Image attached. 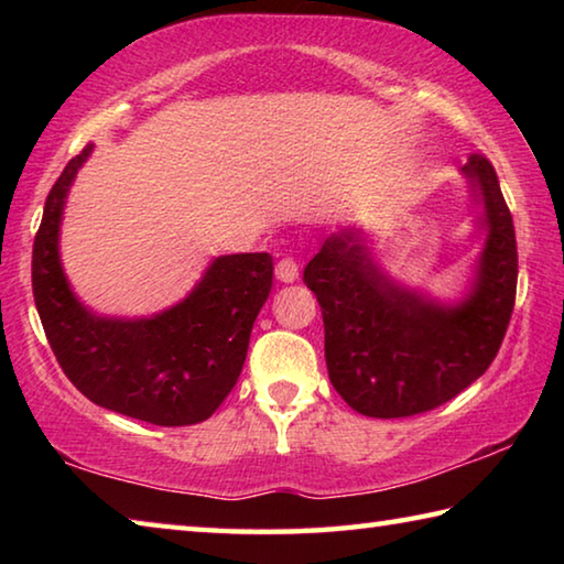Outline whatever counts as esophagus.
Returning <instances> with one entry per match:
<instances>
[{
	"label": "esophagus",
	"mask_w": 564,
	"mask_h": 564,
	"mask_svg": "<svg viewBox=\"0 0 564 564\" xmlns=\"http://www.w3.org/2000/svg\"><path fill=\"white\" fill-rule=\"evenodd\" d=\"M275 279H279L281 283H293L295 279H299V263H295L293 259H281L279 265H275Z\"/></svg>",
	"instance_id": "esophagus-1"
}]
</instances>
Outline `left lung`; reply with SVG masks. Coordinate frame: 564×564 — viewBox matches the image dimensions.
Instances as JSON below:
<instances>
[{"mask_svg":"<svg viewBox=\"0 0 564 564\" xmlns=\"http://www.w3.org/2000/svg\"><path fill=\"white\" fill-rule=\"evenodd\" d=\"M485 231L463 299L443 303L398 283L358 226L323 241L303 271L326 328L333 388L368 417H408L453 400L500 350L518 289V243L498 174L480 154L460 169Z\"/></svg>","mask_w":564,"mask_h":564,"instance_id":"obj_1","label":"left lung"}]
</instances>
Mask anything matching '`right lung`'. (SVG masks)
<instances>
[{
  "label": "right lung",
  "mask_w": 564,
  "mask_h": 564,
  "mask_svg": "<svg viewBox=\"0 0 564 564\" xmlns=\"http://www.w3.org/2000/svg\"><path fill=\"white\" fill-rule=\"evenodd\" d=\"M91 149L64 166L34 238L32 289L46 340L91 403L166 427L202 423L241 376L253 321L271 293L273 259L218 256L184 301L154 316L94 313L72 291L59 256L66 196Z\"/></svg>",
  "instance_id": "obj_1"
}]
</instances>
